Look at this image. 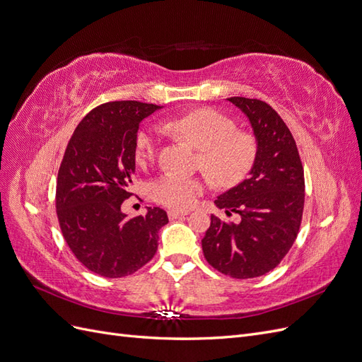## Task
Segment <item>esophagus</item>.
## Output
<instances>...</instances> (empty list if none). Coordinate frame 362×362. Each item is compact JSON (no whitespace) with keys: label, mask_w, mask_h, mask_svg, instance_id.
Here are the masks:
<instances>
[{"label":"esophagus","mask_w":362,"mask_h":362,"mask_svg":"<svg viewBox=\"0 0 362 362\" xmlns=\"http://www.w3.org/2000/svg\"><path fill=\"white\" fill-rule=\"evenodd\" d=\"M169 218H180L189 214V210H169Z\"/></svg>","instance_id":"34e87169"}]
</instances>
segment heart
Here are the masks:
<instances>
[{"label": "heart", "mask_w": 362, "mask_h": 362, "mask_svg": "<svg viewBox=\"0 0 362 362\" xmlns=\"http://www.w3.org/2000/svg\"><path fill=\"white\" fill-rule=\"evenodd\" d=\"M166 133L187 140L201 151V163L205 170L218 184H235L243 180L254 166L258 156V140L246 131H237L231 117L213 110L199 108L181 116L164 120ZM160 140L157 127L140 129L134 141V158L140 166L148 164ZM206 189V181L201 177L166 172L151 185L154 199L163 205L184 210L196 204Z\"/></svg>", "instance_id": "heart-1"}]
</instances>
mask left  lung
Segmentation results:
<instances>
[{
    "instance_id": "obj_1",
    "label": "left lung",
    "mask_w": 362,
    "mask_h": 362,
    "mask_svg": "<svg viewBox=\"0 0 362 362\" xmlns=\"http://www.w3.org/2000/svg\"><path fill=\"white\" fill-rule=\"evenodd\" d=\"M258 140L249 178L217 196L214 204L240 222L211 216L202 238L208 264L235 279H250L275 269L298 237L305 202L303 168L288 127L259 100L233 96Z\"/></svg>"
}]
</instances>
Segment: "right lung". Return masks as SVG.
Returning a JSON list of instances; mask_svg holds the SVG:
<instances>
[{"label":"right lung","instance_id":"add662e5","mask_svg":"<svg viewBox=\"0 0 362 362\" xmlns=\"http://www.w3.org/2000/svg\"><path fill=\"white\" fill-rule=\"evenodd\" d=\"M161 108L139 101L105 103L75 128L59 169L56 208L62 234L84 267L122 278L156 255L160 228L169 222L158 206L128 217L120 205L131 194L134 141L141 120Z\"/></svg>","mask_w":362,"mask_h":362}]
</instances>
